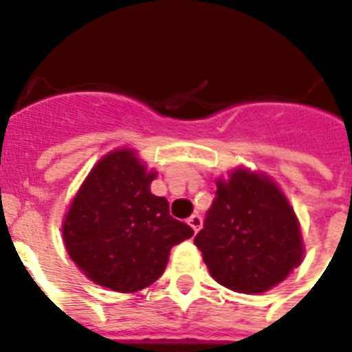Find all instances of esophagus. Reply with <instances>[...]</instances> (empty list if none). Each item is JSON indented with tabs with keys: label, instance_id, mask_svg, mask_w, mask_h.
<instances>
[{
	"label": "esophagus",
	"instance_id": "obj_1",
	"mask_svg": "<svg viewBox=\"0 0 352 352\" xmlns=\"http://www.w3.org/2000/svg\"><path fill=\"white\" fill-rule=\"evenodd\" d=\"M188 225L197 232V230L201 229V225H203V219H201L199 214H194V216H190V218H188Z\"/></svg>",
	"mask_w": 352,
	"mask_h": 352
}]
</instances>
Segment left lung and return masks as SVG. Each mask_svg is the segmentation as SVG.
<instances>
[{"mask_svg":"<svg viewBox=\"0 0 352 352\" xmlns=\"http://www.w3.org/2000/svg\"><path fill=\"white\" fill-rule=\"evenodd\" d=\"M216 197L194 243L216 283L262 294L301 264L305 248L294 208L270 179L245 168L218 179Z\"/></svg>","mask_w":352,"mask_h":352,"instance_id":"1","label":"left lung"}]
</instances>
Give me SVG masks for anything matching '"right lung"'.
I'll return each mask as SVG.
<instances>
[{"instance_id":"right-lung-1","label":"right lung","mask_w":352,"mask_h":352,"mask_svg":"<svg viewBox=\"0 0 352 352\" xmlns=\"http://www.w3.org/2000/svg\"><path fill=\"white\" fill-rule=\"evenodd\" d=\"M155 171L133 149H116L94 166L63 223L64 245L80 272L122 294L147 288L166 270L173 245L194 236L151 194Z\"/></svg>"}]
</instances>
